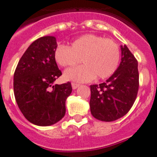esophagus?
<instances>
[{"label": "esophagus", "mask_w": 157, "mask_h": 157, "mask_svg": "<svg viewBox=\"0 0 157 157\" xmlns=\"http://www.w3.org/2000/svg\"><path fill=\"white\" fill-rule=\"evenodd\" d=\"M79 86H80V84L74 83V82H72V83H71V87H72V89H73V90H76V89H77Z\"/></svg>", "instance_id": "34e87169"}]
</instances>
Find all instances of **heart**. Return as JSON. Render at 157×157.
<instances>
[{
    "instance_id": "1",
    "label": "heart",
    "mask_w": 157,
    "mask_h": 157,
    "mask_svg": "<svg viewBox=\"0 0 157 157\" xmlns=\"http://www.w3.org/2000/svg\"><path fill=\"white\" fill-rule=\"evenodd\" d=\"M54 58L63 67L83 63L84 65L66 70L63 77L67 81L86 82L94 77L106 79L113 75L119 67L121 50L114 40L86 34L73 40L69 47L58 45Z\"/></svg>"
}]
</instances>
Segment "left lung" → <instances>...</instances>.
<instances>
[{
  "label": "left lung",
  "mask_w": 157,
  "mask_h": 157,
  "mask_svg": "<svg viewBox=\"0 0 157 157\" xmlns=\"http://www.w3.org/2000/svg\"><path fill=\"white\" fill-rule=\"evenodd\" d=\"M121 59L118 68L107 81L90 86V107L94 118L113 121L131 108L139 90L138 61L126 45H121Z\"/></svg>",
  "instance_id": "obj_1"
}]
</instances>
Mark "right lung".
<instances>
[{
    "mask_svg": "<svg viewBox=\"0 0 157 157\" xmlns=\"http://www.w3.org/2000/svg\"><path fill=\"white\" fill-rule=\"evenodd\" d=\"M56 38L45 36L33 41L21 57L13 75V92L21 112L31 123L49 126L65 116L71 83L54 85L62 75L54 53Z\"/></svg>",
    "mask_w": 157,
    "mask_h": 157,
    "instance_id": "add662e5",
    "label": "right lung"
}]
</instances>
